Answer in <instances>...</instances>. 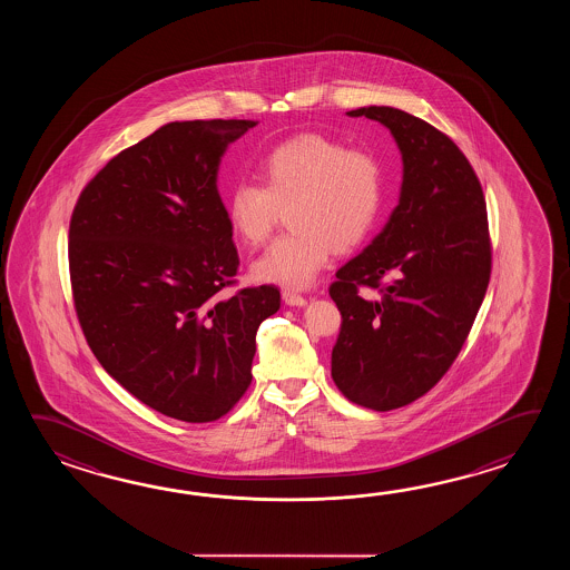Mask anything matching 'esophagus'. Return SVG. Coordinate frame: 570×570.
<instances>
[{
	"label": "esophagus",
	"instance_id": "esophagus-1",
	"mask_svg": "<svg viewBox=\"0 0 570 570\" xmlns=\"http://www.w3.org/2000/svg\"><path fill=\"white\" fill-rule=\"evenodd\" d=\"M283 302L287 303V305H293V307H302V305L307 303V299L297 291L285 289L283 291Z\"/></svg>",
	"mask_w": 570,
	"mask_h": 570
}]
</instances>
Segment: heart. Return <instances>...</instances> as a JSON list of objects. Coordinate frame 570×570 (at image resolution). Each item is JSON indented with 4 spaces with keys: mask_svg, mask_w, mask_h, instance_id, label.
I'll return each mask as SVG.
<instances>
[{
    "mask_svg": "<svg viewBox=\"0 0 570 570\" xmlns=\"http://www.w3.org/2000/svg\"><path fill=\"white\" fill-rule=\"evenodd\" d=\"M261 179L236 181L226 197L234 232L248 246L265 243L287 209L293 230L253 265V277L283 287H307L332 250L346 253L375 226L385 199V169L376 155L322 134L275 146L261 163Z\"/></svg>",
    "mask_w": 570,
    "mask_h": 570,
    "instance_id": "obj_1",
    "label": "heart"
}]
</instances>
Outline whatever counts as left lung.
I'll use <instances>...</instances> for the list:
<instances>
[{
  "mask_svg": "<svg viewBox=\"0 0 570 570\" xmlns=\"http://www.w3.org/2000/svg\"><path fill=\"white\" fill-rule=\"evenodd\" d=\"M348 116L387 126L403 183L387 226L330 285L342 315L332 379L352 403L389 412L434 387L473 327L491 279L487 204L469 158L432 124L387 106Z\"/></svg>",
  "mask_w": 570,
  "mask_h": 570,
  "instance_id": "left-lung-1",
  "label": "left lung"
}]
</instances>
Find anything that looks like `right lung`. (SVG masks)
I'll list each match as a JSON object with an SVG mask.
<instances>
[{"mask_svg":"<svg viewBox=\"0 0 570 570\" xmlns=\"http://www.w3.org/2000/svg\"><path fill=\"white\" fill-rule=\"evenodd\" d=\"M253 120L170 121L87 183L69 224L75 312L99 364L134 397L189 424L219 420L253 381L275 285H236L219 158Z\"/></svg>","mask_w":570,"mask_h":570,"instance_id":"obj_1","label":"right lung"}]
</instances>
